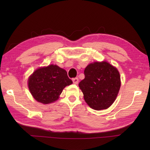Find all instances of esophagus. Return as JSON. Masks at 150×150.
<instances>
[{"label": "esophagus", "mask_w": 150, "mask_h": 150, "mask_svg": "<svg viewBox=\"0 0 150 150\" xmlns=\"http://www.w3.org/2000/svg\"><path fill=\"white\" fill-rule=\"evenodd\" d=\"M73 82L74 84H77L78 82H79V79L77 77H75V78H73Z\"/></svg>", "instance_id": "1"}]
</instances>
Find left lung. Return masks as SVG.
<instances>
[{
    "label": "left lung",
    "mask_w": 150,
    "mask_h": 150,
    "mask_svg": "<svg viewBox=\"0 0 150 150\" xmlns=\"http://www.w3.org/2000/svg\"><path fill=\"white\" fill-rule=\"evenodd\" d=\"M84 74L85 79L79 83V87L87 105L96 110L110 107L120 88L118 69L106 62H96L86 67Z\"/></svg>",
    "instance_id": "left-lung-1"
}]
</instances>
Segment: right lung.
<instances>
[{
  "label": "right lung",
  "mask_w": 150,
  "mask_h": 150,
  "mask_svg": "<svg viewBox=\"0 0 150 150\" xmlns=\"http://www.w3.org/2000/svg\"><path fill=\"white\" fill-rule=\"evenodd\" d=\"M72 83L67 71L56 65L38 68L28 79V88L33 97L45 105L57 100L63 88Z\"/></svg>",
  "instance_id": "add662e5"
}]
</instances>
